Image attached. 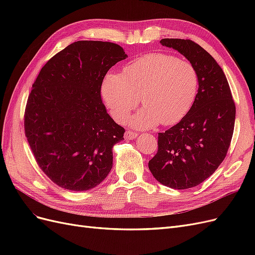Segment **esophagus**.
Instances as JSON below:
<instances>
[{
	"label": "esophagus",
	"mask_w": 255,
	"mask_h": 255,
	"mask_svg": "<svg viewBox=\"0 0 255 255\" xmlns=\"http://www.w3.org/2000/svg\"><path fill=\"white\" fill-rule=\"evenodd\" d=\"M137 135L138 134L136 132H133V130H129V129H128L125 133V137L127 138V139H134V138L137 137Z\"/></svg>",
	"instance_id": "esophagus-1"
}]
</instances>
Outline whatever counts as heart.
<instances>
[{"label": "heart", "mask_w": 255, "mask_h": 255, "mask_svg": "<svg viewBox=\"0 0 255 255\" xmlns=\"http://www.w3.org/2000/svg\"><path fill=\"white\" fill-rule=\"evenodd\" d=\"M199 87L197 69L190 61L168 54L153 53L133 60L122 75L109 72L101 95L112 117L125 122L139 103L143 109L129 119L136 128H150L159 122H179L194 103Z\"/></svg>", "instance_id": "heart-1"}]
</instances>
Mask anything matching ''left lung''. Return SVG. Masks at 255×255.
<instances>
[{
    "instance_id": "left-lung-1",
    "label": "left lung",
    "mask_w": 255,
    "mask_h": 255,
    "mask_svg": "<svg viewBox=\"0 0 255 255\" xmlns=\"http://www.w3.org/2000/svg\"><path fill=\"white\" fill-rule=\"evenodd\" d=\"M161 45L180 52L195 66L198 94L189 112L165 133L149 169L165 186L187 189L210 177L225 159L235 125V103L221 67L189 39L165 38Z\"/></svg>"
}]
</instances>
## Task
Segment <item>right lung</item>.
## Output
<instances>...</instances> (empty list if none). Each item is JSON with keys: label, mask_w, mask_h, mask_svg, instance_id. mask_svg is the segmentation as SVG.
I'll return each instance as SVG.
<instances>
[{"label": "right lung", "mask_w": 255, "mask_h": 255, "mask_svg": "<svg viewBox=\"0 0 255 255\" xmlns=\"http://www.w3.org/2000/svg\"><path fill=\"white\" fill-rule=\"evenodd\" d=\"M128 55L113 42L69 44L45 64L33 84L24 132L38 166L59 187L84 191L113 167V146L126 129L107 114L101 84Z\"/></svg>", "instance_id": "obj_1"}]
</instances>
